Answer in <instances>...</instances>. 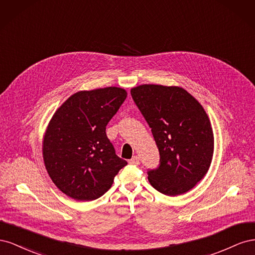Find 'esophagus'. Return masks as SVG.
<instances>
[{
  "label": "esophagus",
  "instance_id": "34e87169",
  "mask_svg": "<svg viewBox=\"0 0 255 255\" xmlns=\"http://www.w3.org/2000/svg\"><path fill=\"white\" fill-rule=\"evenodd\" d=\"M128 163L132 164V165H139V157H138V156H133L132 158L128 160Z\"/></svg>",
  "mask_w": 255,
  "mask_h": 255
}]
</instances>
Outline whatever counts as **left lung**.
<instances>
[{
	"mask_svg": "<svg viewBox=\"0 0 255 255\" xmlns=\"http://www.w3.org/2000/svg\"><path fill=\"white\" fill-rule=\"evenodd\" d=\"M130 95L151 128L159 166L148 171L152 186L167 196L182 195L201 181L211 166L214 134L202 105L177 86L145 84Z\"/></svg>",
	"mask_w": 255,
	"mask_h": 255,
	"instance_id": "obj_1",
	"label": "left lung"
}]
</instances>
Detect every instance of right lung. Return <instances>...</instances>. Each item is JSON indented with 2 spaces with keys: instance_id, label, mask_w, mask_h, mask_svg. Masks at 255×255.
Instances as JSON below:
<instances>
[{
  "instance_id": "right-lung-1",
  "label": "right lung",
  "mask_w": 255,
  "mask_h": 255,
  "mask_svg": "<svg viewBox=\"0 0 255 255\" xmlns=\"http://www.w3.org/2000/svg\"><path fill=\"white\" fill-rule=\"evenodd\" d=\"M127 96L119 87L79 91L53 115L43 136V160L53 183L68 197L100 198L128 165L116 155L105 132Z\"/></svg>"
}]
</instances>
